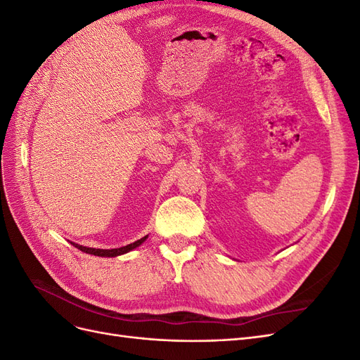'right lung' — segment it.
<instances>
[{
    "mask_svg": "<svg viewBox=\"0 0 360 360\" xmlns=\"http://www.w3.org/2000/svg\"><path fill=\"white\" fill-rule=\"evenodd\" d=\"M147 237L148 236L139 238V240H136L135 243H130L127 246L117 248V249H96V248H86V246H82V245H78V243H72V245L75 248H78L79 250H82V252H85V254H91V255H97V257H118V255H123V254L129 252V250L138 248L141 243H144Z\"/></svg>",
    "mask_w": 360,
    "mask_h": 360,
    "instance_id": "add662e5",
    "label": "right lung"
}]
</instances>
